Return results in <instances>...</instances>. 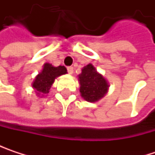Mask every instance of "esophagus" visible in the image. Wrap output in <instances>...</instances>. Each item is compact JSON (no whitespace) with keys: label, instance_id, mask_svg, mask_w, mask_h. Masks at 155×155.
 <instances>
[{"label":"esophagus","instance_id":"obj_1","mask_svg":"<svg viewBox=\"0 0 155 155\" xmlns=\"http://www.w3.org/2000/svg\"><path fill=\"white\" fill-rule=\"evenodd\" d=\"M67 72H68V74H72L74 73V67H72V66H68V67H67Z\"/></svg>","mask_w":155,"mask_h":155}]
</instances>
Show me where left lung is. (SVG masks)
I'll use <instances>...</instances> for the list:
<instances>
[{"label": "left lung", "mask_w": 155, "mask_h": 155, "mask_svg": "<svg viewBox=\"0 0 155 155\" xmlns=\"http://www.w3.org/2000/svg\"><path fill=\"white\" fill-rule=\"evenodd\" d=\"M79 81L81 97L89 102H95L101 100L108 91L107 81L97 73L94 66L91 64L81 70Z\"/></svg>", "instance_id": "obj_1"}]
</instances>
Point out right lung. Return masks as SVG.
<instances>
[{
    "label": "right lung",
    "instance_id": "add662e5",
    "mask_svg": "<svg viewBox=\"0 0 155 155\" xmlns=\"http://www.w3.org/2000/svg\"><path fill=\"white\" fill-rule=\"evenodd\" d=\"M67 70L64 66L54 67L50 64H45L42 72L36 77L32 87L36 90L38 95H46L49 92V90L54 83V79L62 74H65Z\"/></svg>",
    "mask_w": 155,
    "mask_h": 155
}]
</instances>
